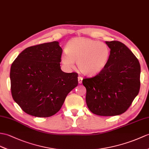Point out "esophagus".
Returning <instances> with one entry per match:
<instances>
[{
  "mask_svg": "<svg viewBox=\"0 0 149 149\" xmlns=\"http://www.w3.org/2000/svg\"><path fill=\"white\" fill-rule=\"evenodd\" d=\"M82 77H80V76H79V77H78V83L79 84H81V83H82Z\"/></svg>",
  "mask_w": 149,
  "mask_h": 149,
  "instance_id": "1",
  "label": "esophagus"
}]
</instances>
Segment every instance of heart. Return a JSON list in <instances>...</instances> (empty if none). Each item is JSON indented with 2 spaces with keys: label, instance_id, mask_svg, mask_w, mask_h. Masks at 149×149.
<instances>
[{
  "label": "heart",
  "instance_id": "obj_1",
  "mask_svg": "<svg viewBox=\"0 0 149 149\" xmlns=\"http://www.w3.org/2000/svg\"><path fill=\"white\" fill-rule=\"evenodd\" d=\"M61 63L67 69L74 67V62L81 74L94 76L100 74L107 65L110 49L106 44L85 37H75L68 41Z\"/></svg>",
  "mask_w": 149,
  "mask_h": 149
}]
</instances>
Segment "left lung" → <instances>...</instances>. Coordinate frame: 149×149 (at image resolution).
<instances>
[{
    "label": "left lung",
    "mask_w": 149,
    "mask_h": 149,
    "mask_svg": "<svg viewBox=\"0 0 149 149\" xmlns=\"http://www.w3.org/2000/svg\"><path fill=\"white\" fill-rule=\"evenodd\" d=\"M110 56L105 68L92 78L84 79L86 102L91 112L114 116L125 112L140 90V65L123 43L105 41Z\"/></svg>",
    "instance_id": "1"
}]
</instances>
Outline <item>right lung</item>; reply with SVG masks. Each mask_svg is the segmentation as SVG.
Here are the masks:
<instances>
[{"mask_svg":"<svg viewBox=\"0 0 149 149\" xmlns=\"http://www.w3.org/2000/svg\"><path fill=\"white\" fill-rule=\"evenodd\" d=\"M62 51L58 41L36 45L24 49L12 63L13 98L29 115H54L67 95L77 86V73L61 70Z\"/></svg>","mask_w":149,"mask_h":149,"instance_id":"right-lung-1","label":"right lung"}]
</instances>
